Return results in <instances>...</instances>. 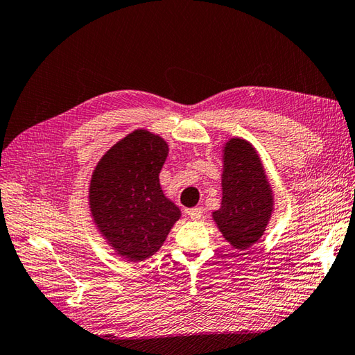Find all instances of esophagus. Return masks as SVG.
Here are the masks:
<instances>
[{
	"instance_id": "34e87169",
	"label": "esophagus",
	"mask_w": 355,
	"mask_h": 355,
	"mask_svg": "<svg viewBox=\"0 0 355 355\" xmlns=\"http://www.w3.org/2000/svg\"><path fill=\"white\" fill-rule=\"evenodd\" d=\"M186 214L189 215L191 220H200L201 214H203V209L197 206V207H192V209H186Z\"/></svg>"
}]
</instances>
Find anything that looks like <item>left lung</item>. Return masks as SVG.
<instances>
[{
  "label": "left lung",
  "instance_id": "8db88e82",
  "mask_svg": "<svg viewBox=\"0 0 355 355\" xmlns=\"http://www.w3.org/2000/svg\"><path fill=\"white\" fill-rule=\"evenodd\" d=\"M221 189V207L212 217L223 237L245 251L265 234L274 198L259 154L243 138L225 144Z\"/></svg>",
  "mask_w": 355,
  "mask_h": 355
}]
</instances>
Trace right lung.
I'll return each mask as SVG.
<instances>
[{"label":"right lung","mask_w":355,"mask_h":355,"mask_svg":"<svg viewBox=\"0 0 355 355\" xmlns=\"http://www.w3.org/2000/svg\"><path fill=\"white\" fill-rule=\"evenodd\" d=\"M168 152L162 137L138 129L112 146L92 173L89 205L95 225L130 261L154 255L182 215L159 186Z\"/></svg>","instance_id":"1"}]
</instances>
